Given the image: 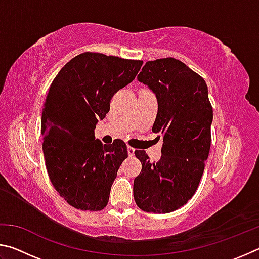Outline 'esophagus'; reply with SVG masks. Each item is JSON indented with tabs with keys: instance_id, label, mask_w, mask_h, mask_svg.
Here are the masks:
<instances>
[{
	"instance_id": "esophagus-1",
	"label": "esophagus",
	"mask_w": 259,
	"mask_h": 259,
	"mask_svg": "<svg viewBox=\"0 0 259 259\" xmlns=\"http://www.w3.org/2000/svg\"><path fill=\"white\" fill-rule=\"evenodd\" d=\"M126 150H128V155L129 156H134L135 155V148L128 146V148H126Z\"/></svg>"
}]
</instances>
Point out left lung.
I'll use <instances>...</instances> for the list:
<instances>
[{
  "instance_id": "left-lung-1",
  "label": "left lung",
  "mask_w": 259,
  "mask_h": 259,
  "mask_svg": "<svg viewBox=\"0 0 259 259\" xmlns=\"http://www.w3.org/2000/svg\"><path fill=\"white\" fill-rule=\"evenodd\" d=\"M137 78L156 97L152 131L163 136V145L157 162H151L144 151L135 152L142 171L135 178L134 198L144 211L168 213L187 203L202 177L211 144L208 87L175 58L147 61Z\"/></svg>"
}]
</instances>
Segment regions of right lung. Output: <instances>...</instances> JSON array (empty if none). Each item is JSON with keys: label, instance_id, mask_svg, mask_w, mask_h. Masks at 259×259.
<instances>
[{"label": "right lung", "instance_id": "obj_1", "mask_svg": "<svg viewBox=\"0 0 259 259\" xmlns=\"http://www.w3.org/2000/svg\"><path fill=\"white\" fill-rule=\"evenodd\" d=\"M142 60L96 52L74 57L48 91L41 119L48 175L72 207L98 211L107 205L112 184L128 151L123 140L103 145L95 138L109 100L135 80Z\"/></svg>", "mask_w": 259, "mask_h": 259}]
</instances>
